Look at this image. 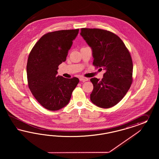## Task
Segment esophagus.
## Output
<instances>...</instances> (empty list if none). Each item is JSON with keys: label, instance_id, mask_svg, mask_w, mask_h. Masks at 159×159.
I'll list each match as a JSON object with an SVG mask.
<instances>
[{"label": "esophagus", "instance_id": "esophagus-1", "mask_svg": "<svg viewBox=\"0 0 159 159\" xmlns=\"http://www.w3.org/2000/svg\"><path fill=\"white\" fill-rule=\"evenodd\" d=\"M79 79H80V81H82V82H86V81H88L89 80L88 78L84 77H80L79 78Z\"/></svg>", "mask_w": 159, "mask_h": 159}]
</instances>
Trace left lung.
Returning a JSON list of instances; mask_svg holds the SVG:
<instances>
[{"instance_id":"1","label":"left lung","mask_w":159,"mask_h":159,"mask_svg":"<svg viewBox=\"0 0 159 159\" xmlns=\"http://www.w3.org/2000/svg\"><path fill=\"white\" fill-rule=\"evenodd\" d=\"M80 35L91 47L93 65L106 70L99 80L90 79L93 90L90 100L96 106L108 108L125 96L132 83L133 63L128 49L116 34L98 29H81Z\"/></svg>"}]
</instances>
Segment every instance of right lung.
<instances>
[{
    "label": "right lung",
    "instance_id": "add662e5",
    "mask_svg": "<svg viewBox=\"0 0 159 159\" xmlns=\"http://www.w3.org/2000/svg\"><path fill=\"white\" fill-rule=\"evenodd\" d=\"M79 29L59 30L43 35L29 54L27 65L28 86L39 103L50 111L69 103L79 80L57 75L58 66L66 59Z\"/></svg>",
    "mask_w": 159,
    "mask_h": 159
}]
</instances>
